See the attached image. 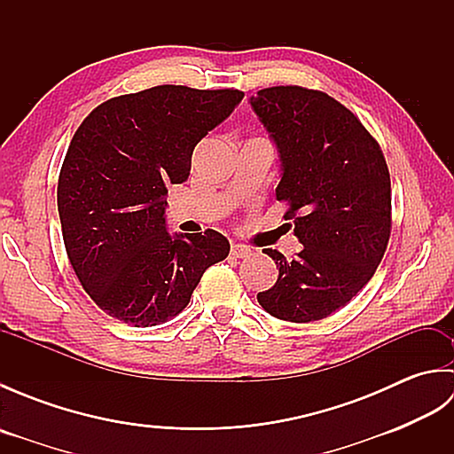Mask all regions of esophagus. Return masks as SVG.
Returning <instances> with one entry per match:
<instances>
[{"label": "esophagus", "instance_id": "1", "mask_svg": "<svg viewBox=\"0 0 454 454\" xmlns=\"http://www.w3.org/2000/svg\"><path fill=\"white\" fill-rule=\"evenodd\" d=\"M230 252H232V255H234V257H238V259H244V257H249V255H252V247H249V246H244V244H232V249H230Z\"/></svg>", "mask_w": 454, "mask_h": 454}]
</instances>
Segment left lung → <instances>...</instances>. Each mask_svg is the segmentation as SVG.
Returning <instances> with one entry per match:
<instances>
[{
  "label": "left lung",
  "instance_id": "1",
  "mask_svg": "<svg viewBox=\"0 0 454 454\" xmlns=\"http://www.w3.org/2000/svg\"><path fill=\"white\" fill-rule=\"evenodd\" d=\"M278 156L277 200H286L302 244L277 263V283L257 294L278 320L306 324L340 310L371 281L390 238V176L379 144L330 95L296 85L249 98Z\"/></svg>",
  "mask_w": 454,
  "mask_h": 454
}]
</instances>
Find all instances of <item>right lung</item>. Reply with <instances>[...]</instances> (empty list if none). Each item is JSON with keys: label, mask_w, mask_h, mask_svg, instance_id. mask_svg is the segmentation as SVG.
<instances>
[{"label": "right lung", "mask_w": 454, "mask_h": 454, "mask_svg": "<svg viewBox=\"0 0 454 454\" xmlns=\"http://www.w3.org/2000/svg\"><path fill=\"white\" fill-rule=\"evenodd\" d=\"M244 99L238 90L158 85L99 105L75 130L58 179L67 259L95 304L134 327L177 316L202 273L226 259L216 230L169 234L168 189Z\"/></svg>", "instance_id": "obj_1"}]
</instances>
